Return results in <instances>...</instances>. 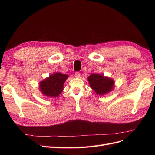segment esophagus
<instances>
[{
    "mask_svg": "<svg viewBox=\"0 0 155 155\" xmlns=\"http://www.w3.org/2000/svg\"><path fill=\"white\" fill-rule=\"evenodd\" d=\"M75 76H76V78H79V76H80V73H79V72H76V73H75Z\"/></svg>",
    "mask_w": 155,
    "mask_h": 155,
    "instance_id": "obj_1",
    "label": "esophagus"
}]
</instances>
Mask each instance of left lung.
<instances>
[{
    "label": "left lung",
    "mask_w": 155,
    "mask_h": 155,
    "mask_svg": "<svg viewBox=\"0 0 155 155\" xmlns=\"http://www.w3.org/2000/svg\"><path fill=\"white\" fill-rule=\"evenodd\" d=\"M88 80L91 87L99 95H104L111 91L114 83L112 79L97 74H91Z\"/></svg>",
    "instance_id": "left-lung-1"
}]
</instances>
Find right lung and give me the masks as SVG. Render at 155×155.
I'll use <instances>...</instances> for the list:
<instances>
[{"label": "right lung", "mask_w": 155, "mask_h": 155, "mask_svg": "<svg viewBox=\"0 0 155 155\" xmlns=\"http://www.w3.org/2000/svg\"><path fill=\"white\" fill-rule=\"evenodd\" d=\"M68 76L61 73H55L40 83L39 88L44 95L58 97L63 90V84Z\"/></svg>", "instance_id": "1"}]
</instances>
